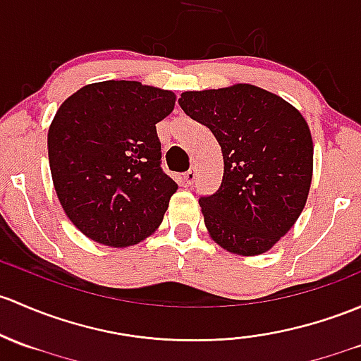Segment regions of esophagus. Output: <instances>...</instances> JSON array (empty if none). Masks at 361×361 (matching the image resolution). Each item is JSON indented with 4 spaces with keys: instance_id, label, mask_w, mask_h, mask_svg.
Returning <instances> with one entry per match:
<instances>
[{
    "instance_id": "34e87169",
    "label": "esophagus",
    "mask_w": 361,
    "mask_h": 361,
    "mask_svg": "<svg viewBox=\"0 0 361 361\" xmlns=\"http://www.w3.org/2000/svg\"><path fill=\"white\" fill-rule=\"evenodd\" d=\"M183 180H185V183L188 185V187H190V185L195 183V180H197V171H195V168H190V169H188L187 173H185Z\"/></svg>"
}]
</instances>
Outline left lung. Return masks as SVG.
<instances>
[{
    "instance_id": "left-lung-1",
    "label": "left lung",
    "mask_w": 361,
    "mask_h": 361,
    "mask_svg": "<svg viewBox=\"0 0 361 361\" xmlns=\"http://www.w3.org/2000/svg\"><path fill=\"white\" fill-rule=\"evenodd\" d=\"M178 104L221 147V187L199 199L212 240L240 256L270 250L308 199L313 140L305 117L252 85L185 91Z\"/></svg>"
}]
</instances>
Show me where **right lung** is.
I'll return each instance as SVG.
<instances>
[{"label":"right lung","instance_id":"right-lung-1","mask_svg":"<svg viewBox=\"0 0 361 361\" xmlns=\"http://www.w3.org/2000/svg\"><path fill=\"white\" fill-rule=\"evenodd\" d=\"M173 91L104 81L71 94L48 130L55 192L75 228L128 247L161 225L178 185L161 168L155 124L174 109Z\"/></svg>","mask_w":361,"mask_h":361}]
</instances>
